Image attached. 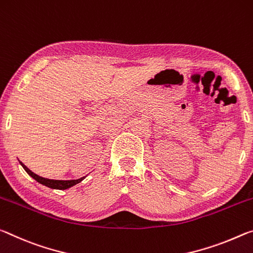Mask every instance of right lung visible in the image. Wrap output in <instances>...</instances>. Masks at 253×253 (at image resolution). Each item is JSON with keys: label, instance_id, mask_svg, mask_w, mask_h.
Wrapping results in <instances>:
<instances>
[{"label": "right lung", "instance_id": "right-lung-1", "mask_svg": "<svg viewBox=\"0 0 253 253\" xmlns=\"http://www.w3.org/2000/svg\"><path fill=\"white\" fill-rule=\"evenodd\" d=\"M21 166L23 167L24 170H26L28 172L29 176H31L33 179H36L38 183L42 184L44 186H47V187L49 188H52V189H67V188H70L73 187V186H75L76 184L81 183V181L83 179H85V177H82V178H78V179H70V180H56V179H48V178H43L41 177L39 175H37V173L32 172L30 169H29L26 165H23L22 163Z\"/></svg>", "mask_w": 253, "mask_h": 253}]
</instances>
